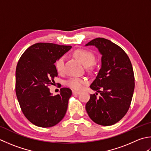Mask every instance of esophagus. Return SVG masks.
Masks as SVG:
<instances>
[{
    "mask_svg": "<svg viewBox=\"0 0 151 151\" xmlns=\"http://www.w3.org/2000/svg\"><path fill=\"white\" fill-rule=\"evenodd\" d=\"M79 93H80V91L73 90V94H74V95H76V94H79Z\"/></svg>",
    "mask_w": 151,
    "mask_h": 151,
    "instance_id": "34e87169",
    "label": "esophagus"
}]
</instances>
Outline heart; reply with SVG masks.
<instances>
[{
  "instance_id": "1",
  "label": "heart",
  "mask_w": 151,
  "mask_h": 151,
  "mask_svg": "<svg viewBox=\"0 0 151 151\" xmlns=\"http://www.w3.org/2000/svg\"><path fill=\"white\" fill-rule=\"evenodd\" d=\"M73 54L85 66H90L95 61V55H94L93 53L90 50L85 49H76L74 51ZM64 62V55L61 56L55 62V69L59 73H61L63 71ZM86 83V80L84 78L72 77L66 82V85L74 90H79L82 89Z\"/></svg>"
}]
</instances>
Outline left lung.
Here are the masks:
<instances>
[{
    "label": "left lung",
    "mask_w": 151,
    "mask_h": 151,
    "mask_svg": "<svg viewBox=\"0 0 151 151\" xmlns=\"http://www.w3.org/2000/svg\"><path fill=\"white\" fill-rule=\"evenodd\" d=\"M93 45L102 55L101 67L91 89L95 93L86 105L88 116L101 126H111L119 122L127 113L135 88V78L129 58L119 46L104 38H94L86 46Z\"/></svg>",
    "instance_id": "1"
}]
</instances>
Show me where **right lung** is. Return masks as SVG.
Segmentation results:
<instances>
[{"mask_svg": "<svg viewBox=\"0 0 151 151\" xmlns=\"http://www.w3.org/2000/svg\"><path fill=\"white\" fill-rule=\"evenodd\" d=\"M71 46L39 42L27 49L17 62L16 93L23 114L34 125L49 128L63 119L72 91L62 88L52 96L48 86L58 76L55 62Z\"/></svg>", "mask_w": 151, "mask_h": 151, "instance_id": "add662e5", "label": "right lung"}]
</instances>
